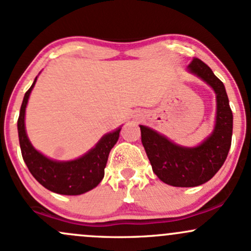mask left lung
Returning a JSON list of instances; mask_svg holds the SVG:
<instances>
[{"instance_id":"8db88e82","label":"left lung","mask_w":251,"mask_h":251,"mask_svg":"<svg viewBox=\"0 0 251 251\" xmlns=\"http://www.w3.org/2000/svg\"><path fill=\"white\" fill-rule=\"evenodd\" d=\"M187 70L201 78L216 93L217 113L213 131L201 144L187 148L139 125L142 143L157 177L174 187H197L210 181L224 164L232 138V112L224 84L202 60L194 58Z\"/></svg>"}]
</instances>
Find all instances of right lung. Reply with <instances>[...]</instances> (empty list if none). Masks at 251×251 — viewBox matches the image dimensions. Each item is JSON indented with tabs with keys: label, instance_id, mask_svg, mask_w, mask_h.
<instances>
[{
	"label": "right lung",
	"instance_id": "add662e5",
	"mask_svg": "<svg viewBox=\"0 0 251 251\" xmlns=\"http://www.w3.org/2000/svg\"><path fill=\"white\" fill-rule=\"evenodd\" d=\"M35 82L37 77L24 96L18 119L19 142L25 163L35 180L49 191L63 195H79L89 192L103 178L107 159L119 139L121 127L104 134L94 148L73 161H56L44 156L31 144L25 127V113Z\"/></svg>",
	"mask_w": 251,
	"mask_h": 251
}]
</instances>
